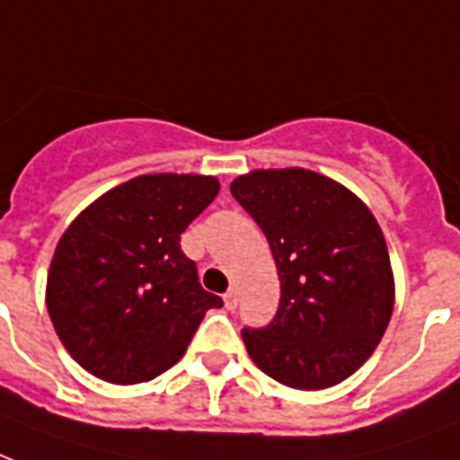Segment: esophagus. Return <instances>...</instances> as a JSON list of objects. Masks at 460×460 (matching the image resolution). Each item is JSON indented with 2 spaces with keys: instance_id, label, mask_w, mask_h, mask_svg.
I'll return each mask as SVG.
<instances>
[{
  "instance_id": "esophagus-1",
  "label": "esophagus",
  "mask_w": 460,
  "mask_h": 460,
  "mask_svg": "<svg viewBox=\"0 0 460 460\" xmlns=\"http://www.w3.org/2000/svg\"><path fill=\"white\" fill-rule=\"evenodd\" d=\"M224 306L229 308V311H234V308L238 306V292H236V289H229V292L224 294Z\"/></svg>"
}]
</instances>
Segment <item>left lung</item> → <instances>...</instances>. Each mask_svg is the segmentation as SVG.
<instances>
[{"instance_id":"1","label":"left lung","mask_w":460,"mask_h":460,"mask_svg":"<svg viewBox=\"0 0 460 460\" xmlns=\"http://www.w3.org/2000/svg\"><path fill=\"white\" fill-rule=\"evenodd\" d=\"M231 195L268 238L279 306L243 328L245 349L268 376L318 391L355 374L394 314V272L384 234L362 199L306 168L253 171Z\"/></svg>"}]
</instances>
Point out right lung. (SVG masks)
Masks as SVG:
<instances>
[{
	"mask_svg": "<svg viewBox=\"0 0 460 460\" xmlns=\"http://www.w3.org/2000/svg\"><path fill=\"white\" fill-rule=\"evenodd\" d=\"M219 192L209 175L132 178L62 234L48 275V314L66 352L111 384L171 369L209 308L181 234Z\"/></svg>",
	"mask_w": 460,
	"mask_h": 460,
	"instance_id": "right-lung-1",
	"label": "right lung"
}]
</instances>
